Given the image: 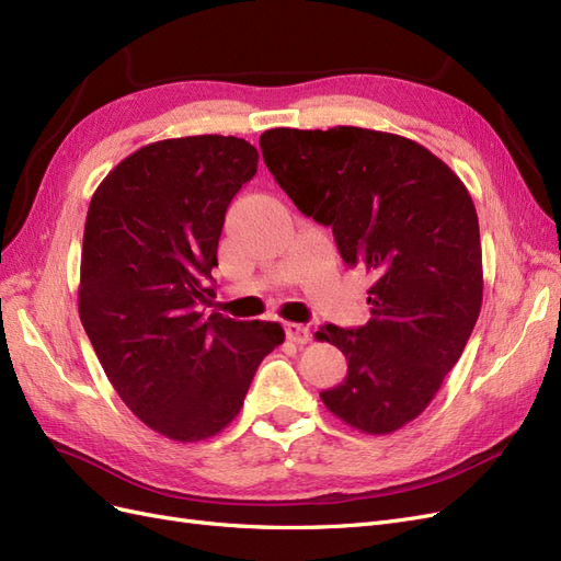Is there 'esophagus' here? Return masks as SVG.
<instances>
[{
    "label": "esophagus",
    "mask_w": 561,
    "mask_h": 561,
    "mask_svg": "<svg viewBox=\"0 0 561 561\" xmlns=\"http://www.w3.org/2000/svg\"><path fill=\"white\" fill-rule=\"evenodd\" d=\"M285 334L295 344H309L311 342V330L307 325H299V322H285Z\"/></svg>",
    "instance_id": "esophagus-1"
}]
</instances>
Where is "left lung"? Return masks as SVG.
I'll return each instance as SVG.
<instances>
[{
	"label": "left lung",
	"instance_id": "1",
	"mask_svg": "<svg viewBox=\"0 0 561 561\" xmlns=\"http://www.w3.org/2000/svg\"><path fill=\"white\" fill-rule=\"evenodd\" d=\"M260 147L295 206L332 227L344 262L375 276L367 325L316 332L348 360L346 379L320 400L355 431L396 433L431 404L482 309L466 184L423 145L383 130L271 128Z\"/></svg>",
	"mask_w": 561,
	"mask_h": 561
}]
</instances>
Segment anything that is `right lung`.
<instances>
[{
    "instance_id": "obj_1",
    "label": "right lung",
    "mask_w": 561,
    "mask_h": 561,
    "mask_svg": "<svg viewBox=\"0 0 561 561\" xmlns=\"http://www.w3.org/2000/svg\"><path fill=\"white\" fill-rule=\"evenodd\" d=\"M243 138L190 135L140 147L98 184L83 229L79 316L128 410L175 443L241 412L280 322L206 316L225 213L257 173Z\"/></svg>"
}]
</instances>
